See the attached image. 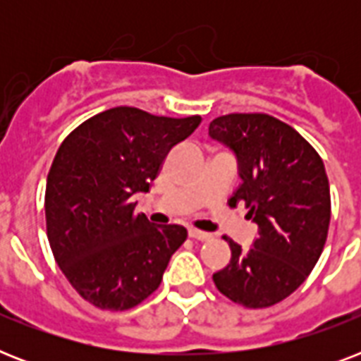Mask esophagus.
<instances>
[{
	"label": "esophagus",
	"mask_w": 361,
	"mask_h": 361,
	"mask_svg": "<svg viewBox=\"0 0 361 361\" xmlns=\"http://www.w3.org/2000/svg\"><path fill=\"white\" fill-rule=\"evenodd\" d=\"M189 236H191L192 240H200V241L212 240V234H209V232L198 231V228H189Z\"/></svg>",
	"instance_id": "esophagus-1"
}]
</instances>
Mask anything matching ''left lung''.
Instances as JSON below:
<instances>
[{
	"label": "left lung",
	"instance_id": "obj_1",
	"mask_svg": "<svg viewBox=\"0 0 361 361\" xmlns=\"http://www.w3.org/2000/svg\"><path fill=\"white\" fill-rule=\"evenodd\" d=\"M209 136L236 153L241 185L231 204H245L258 225L249 251L223 236L232 257L214 283L238 305L271 307L307 279L324 249L331 215L324 163L296 129L268 114L219 116Z\"/></svg>",
	"mask_w": 361,
	"mask_h": 361
}]
</instances>
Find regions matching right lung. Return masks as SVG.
I'll return each mask as SVG.
<instances>
[{
    "label": "right lung",
    "mask_w": 361,
    "mask_h": 361,
    "mask_svg": "<svg viewBox=\"0 0 361 361\" xmlns=\"http://www.w3.org/2000/svg\"><path fill=\"white\" fill-rule=\"evenodd\" d=\"M200 116L166 118L116 106L80 123L59 146L44 195L54 258L86 302L106 311L136 307L157 290L181 225H152L135 214L164 157L200 125Z\"/></svg>",
    "instance_id": "right-lung-1"
}]
</instances>
